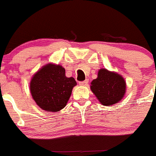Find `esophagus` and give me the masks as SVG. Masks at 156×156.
Wrapping results in <instances>:
<instances>
[{
    "instance_id": "obj_1",
    "label": "esophagus",
    "mask_w": 156,
    "mask_h": 156,
    "mask_svg": "<svg viewBox=\"0 0 156 156\" xmlns=\"http://www.w3.org/2000/svg\"><path fill=\"white\" fill-rule=\"evenodd\" d=\"M88 80L86 79V80H85V81H80L79 85H81V86H86V85H88Z\"/></svg>"
}]
</instances>
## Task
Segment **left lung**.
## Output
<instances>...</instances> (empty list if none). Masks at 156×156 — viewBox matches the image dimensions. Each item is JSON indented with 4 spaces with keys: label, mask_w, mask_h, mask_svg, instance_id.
Segmentation results:
<instances>
[{
    "label": "left lung",
    "mask_w": 156,
    "mask_h": 156,
    "mask_svg": "<svg viewBox=\"0 0 156 156\" xmlns=\"http://www.w3.org/2000/svg\"><path fill=\"white\" fill-rule=\"evenodd\" d=\"M90 88L102 105L111 106L124 98L126 82L117 72L101 68L98 71L97 78L91 82Z\"/></svg>",
    "instance_id": "1"
}]
</instances>
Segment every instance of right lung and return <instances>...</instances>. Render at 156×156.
Segmentation results:
<instances>
[{
  "label": "right lung",
  "mask_w": 156,
  "mask_h": 156,
  "mask_svg": "<svg viewBox=\"0 0 156 156\" xmlns=\"http://www.w3.org/2000/svg\"><path fill=\"white\" fill-rule=\"evenodd\" d=\"M76 85L75 78L66 77L65 69L62 65L48 63L33 75L30 91L39 108L46 112H56L66 106Z\"/></svg>",
  "instance_id": "obj_1"
}]
</instances>
